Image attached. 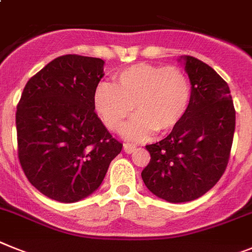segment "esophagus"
<instances>
[{"label": "esophagus", "mask_w": 252, "mask_h": 252, "mask_svg": "<svg viewBox=\"0 0 252 252\" xmlns=\"http://www.w3.org/2000/svg\"><path fill=\"white\" fill-rule=\"evenodd\" d=\"M123 150L126 153H132L133 151L137 150V146H135V144H132V143H124Z\"/></svg>", "instance_id": "esophagus-1"}]
</instances>
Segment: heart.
I'll use <instances>...</instances> for the list:
<instances>
[{
	"label": "heart",
	"instance_id": "1",
	"mask_svg": "<svg viewBox=\"0 0 252 252\" xmlns=\"http://www.w3.org/2000/svg\"><path fill=\"white\" fill-rule=\"evenodd\" d=\"M117 85L100 82L94 90V108L113 132L126 130L129 138L143 141L158 130L166 133L183 122L191 102V87L185 72L176 65L138 63L115 76Z\"/></svg>",
	"mask_w": 252,
	"mask_h": 252
}]
</instances>
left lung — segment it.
I'll use <instances>...</instances> for the list:
<instances>
[{
  "label": "left lung",
  "mask_w": 252,
  "mask_h": 252,
  "mask_svg": "<svg viewBox=\"0 0 252 252\" xmlns=\"http://www.w3.org/2000/svg\"><path fill=\"white\" fill-rule=\"evenodd\" d=\"M191 84V102L180 124L146 146L151 159L144 185L170 203L190 202L218 183L228 165L236 111L227 82L207 63L181 57Z\"/></svg>",
  "instance_id": "8db88e82"
}]
</instances>
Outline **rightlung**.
<instances>
[{"instance_id": "right-lung-1", "label": "right lung", "mask_w": 252, "mask_h": 252, "mask_svg": "<svg viewBox=\"0 0 252 252\" xmlns=\"http://www.w3.org/2000/svg\"><path fill=\"white\" fill-rule=\"evenodd\" d=\"M102 71L100 58L65 54L34 74L21 94L17 156L28 180L48 198L73 203L93 194L123 148L94 108Z\"/></svg>"}]
</instances>
